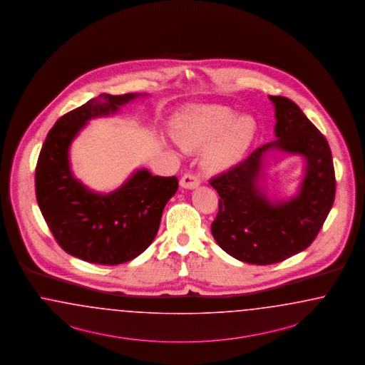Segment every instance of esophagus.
<instances>
[{
    "label": "esophagus",
    "mask_w": 365,
    "mask_h": 365,
    "mask_svg": "<svg viewBox=\"0 0 365 365\" xmlns=\"http://www.w3.org/2000/svg\"><path fill=\"white\" fill-rule=\"evenodd\" d=\"M200 185V179L194 173H186L180 178V186L183 188H195Z\"/></svg>",
    "instance_id": "esophagus-1"
}]
</instances>
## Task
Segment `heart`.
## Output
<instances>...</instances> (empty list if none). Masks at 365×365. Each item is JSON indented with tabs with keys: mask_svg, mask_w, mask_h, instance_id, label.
I'll use <instances>...</instances> for the list:
<instances>
[{
	"mask_svg": "<svg viewBox=\"0 0 365 365\" xmlns=\"http://www.w3.org/2000/svg\"><path fill=\"white\" fill-rule=\"evenodd\" d=\"M237 116L232 108L221 106L188 110L178 120L177 140L185 150H195L218 138L203 155L202 166L207 173L226 170L242 158L257 133L253 118Z\"/></svg>",
	"mask_w": 365,
	"mask_h": 365,
	"instance_id": "heart-1",
	"label": "heart"
}]
</instances>
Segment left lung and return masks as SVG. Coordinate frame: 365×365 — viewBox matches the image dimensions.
I'll return each instance as SVG.
<instances>
[{
    "label": "left lung",
    "mask_w": 365,
    "mask_h": 365,
    "mask_svg": "<svg viewBox=\"0 0 365 365\" xmlns=\"http://www.w3.org/2000/svg\"><path fill=\"white\" fill-rule=\"evenodd\" d=\"M276 106V140L258 147L242 162L210 179L220 195L211 223L214 240L234 258L272 265L305 250L314 241L334 200L336 177L325 136L287 98L270 96ZM272 149L304 154L307 175L299 195L272 205L257 188L263 156Z\"/></svg>",
    "instance_id": "1"
}]
</instances>
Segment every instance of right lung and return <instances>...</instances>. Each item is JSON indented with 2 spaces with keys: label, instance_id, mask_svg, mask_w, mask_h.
<instances>
[{
  "label": "right lung",
  "instance_id": "1",
  "mask_svg": "<svg viewBox=\"0 0 365 365\" xmlns=\"http://www.w3.org/2000/svg\"><path fill=\"white\" fill-rule=\"evenodd\" d=\"M138 95L101 93L63 115L45 138L36 166V198L56 242L68 255L99 265H119L154 241L162 212L178 190L177 177L139 170L124 186L93 194L78 182L68 148L87 120L108 115Z\"/></svg>",
  "mask_w": 365,
  "mask_h": 365
}]
</instances>
